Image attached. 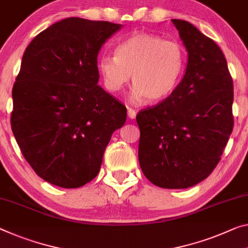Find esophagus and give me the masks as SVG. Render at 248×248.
Wrapping results in <instances>:
<instances>
[{
    "label": "esophagus",
    "mask_w": 248,
    "mask_h": 248,
    "mask_svg": "<svg viewBox=\"0 0 248 248\" xmlns=\"http://www.w3.org/2000/svg\"><path fill=\"white\" fill-rule=\"evenodd\" d=\"M127 115H128L129 119H135V117H136V111H135V109L131 108H127Z\"/></svg>",
    "instance_id": "esophagus-1"
}]
</instances>
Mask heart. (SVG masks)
Returning a JSON list of instances; mask_svg holds the SVG:
<instances>
[{
  "instance_id": "heart-1",
  "label": "heart",
  "mask_w": 248,
  "mask_h": 248,
  "mask_svg": "<svg viewBox=\"0 0 248 248\" xmlns=\"http://www.w3.org/2000/svg\"><path fill=\"white\" fill-rule=\"evenodd\" d=\"M98 71L106 89L119 92L129 79L134 83L131 100L158 102L169 96L180 83L186 66L184 47L150 33L132 34L117 45L116 56L98 60Z\"/></svg>"
}]
</instances>
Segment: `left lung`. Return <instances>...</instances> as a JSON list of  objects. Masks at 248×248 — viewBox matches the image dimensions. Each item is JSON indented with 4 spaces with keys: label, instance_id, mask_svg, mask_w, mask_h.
Wrapping results in <instances>:
<instances>
[{
    "label": "left lung",
    "instance_id": "8db88e82",
    "mask_svg": "<svg viewBox=\"0 0 248 248\" xmlns=\"http://www.w3.org/2000/svg\"><path fill=\"white\" fill-rule=\"evenodd\" d=\"M172 22L188 52L187 67L169 97L137 113L139 161L154 185L187 188L220 161L234 127V87L215 42L187 21Z\"/></svg>",
    "mask_w": 248,
    "mask_h": 248
}]
</instances>
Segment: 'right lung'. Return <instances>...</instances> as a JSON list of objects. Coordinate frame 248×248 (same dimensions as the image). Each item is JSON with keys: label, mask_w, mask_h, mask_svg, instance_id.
Listing matches in <instances>:
<instances>
[{"label": "right lung", "mask_w": 248, "mask_h": 248, "mask_svg": "<svg viewBox=\"0 0 248 248\" xmlns=\"http://www.w3.org/2000/svg\"><path fill=\"white\" fill-rule=\"evenodd\" d=\"M122 28L68 17L34 37L13 85L11 115L23 156L41 178L64 188L85 185L126 108L97 85V54Z\"/></svg>", "instance_id": "obj_1"}]
</instances>
